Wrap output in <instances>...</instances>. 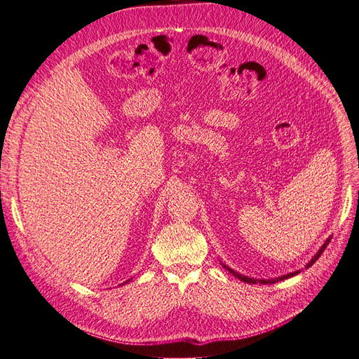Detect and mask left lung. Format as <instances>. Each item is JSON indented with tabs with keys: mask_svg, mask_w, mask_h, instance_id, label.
<instances>
[{
	"mask_svg": "<svg viewBox=\"0 0 359 359\" xmlns=\"http://www.w3.org/2000/svg\"><path fill=\"white\" fill-rule=\"evenodd\" d=\"M330 241H331V238H328L327 243H325V244L320 247L319 252L316 253V256H314V257L310 260V262L307 264V268H309V266H311L314 262H316V260L319 259V256L322 255L323 250L327 248V245L330 244ZM224 268H226L227 271H229V273H232V274H233L236 278H240V280H243V281H244V283H250V285H257V283H262V285H266V283H276V281H278V280H285V278H287V277H293V276L297 274V273H292V274H287V276H283V277H278V278H273V280H255V278H250V277H247V276H243V274H238V273H235L233 269L227 268L226 265H224Z\"/></svg>",
	"mask_w": 359,
	"mask_h": 359,
	"instance_id": "8db88e82",
	"label": "left lung"
}]
</instances>
